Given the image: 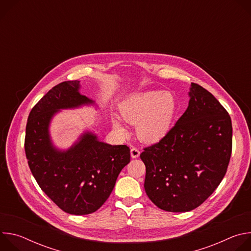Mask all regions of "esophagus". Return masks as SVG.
Instances as JSON below:
<instances>
[{
	"label": "esophagus",
	"instance_id": "1",
	"mask_svg": "<svg viewBox=\"0 0 251 251\" xmlns=\"http://www.w3.org/2000/svg\"><path fill=\"white\" fill-rule=\"evenodd\" d=\"M130 152H131V157H132L133 159L138 158L139 155H140V151H139L137 148H132Z\"/></svg>",
	"mask_w": 251,
	"mask_h": 251
}]
</instances>
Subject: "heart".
<instances>
[{"label":"heart","mask_w":251,"mask_h":251,"mask_svg":"<svg viewBox=\"0 0 251 251\" xmlns=\"http://www.w3.org/2000/svg\"><path fill=\"white\" fill-rule=\"evenodd\" d=\"M177 110L176 97L170 91L139 92L128 97L120 105L122 119L130 124H137V136L147 143L158 142L169 133ZM113 124L125 133L118 119H114Z\"/></svg>","instance_id":"heart-1"}]
</instances>
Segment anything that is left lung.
<instances>
[{
	"label": "left lung",
	"mask_w": 251,
	"mask_h": 251,
	"mask_svg": "<svg viewBox=\"0 0 251 251\" xmlns=\"http://www.w3.org/2000/svg\"><path fill=\"white\" fill-rule=\"evenodd\" d=\"M190 96L187 110L169 133L140 155L147 196L172 212L195 209L214 192L232 150L231 119L225 107L197 83Z\"/></svg>",
	"instance_id": "8db88e82"
}]
</instances>
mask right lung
<instances>
[{
	"instance_id": "1",
	"label": "right lung",
	"mask_w": 251,
	"mask_h": 251,
	"mask_svg": "<svg viewBox=\"0 0 251 251\" xmlns=\"http://www.w3.org/2000/svg\"><path fill=\"white\" fill-rule=\"evenodd\" d=\"M78 89L79 81H63L32 107L25 152L30 172L46 195L63 211L81 216L96 211L109 198L119 173L130 162V149L99 142L91 133H85L66 152L52 147L49 124L53 114L92 103Z\"/></svg>"
}]
</instances>
